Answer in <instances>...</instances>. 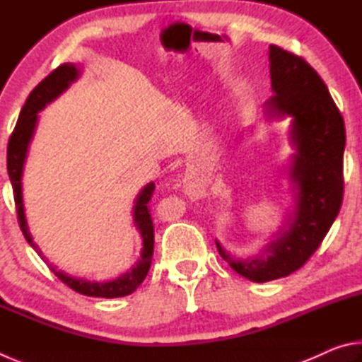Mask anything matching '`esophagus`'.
Wrapping results in <instances>:
<instances>
[{"mask_svg": "<svg viewBox=\"0 0 362 362\" xmlns=\"http://www.w3.org/2000/svg\"><path fill=\"white\" fill-rule=\"evenodd\" d=\"M183 187H185V189H187V193L188 194H196V193H199V180L196 179L194 175H192V174H188L187 177H185V180H183Z\"/></svg>", "mask_w": 362, "mask_h": 362, "instance_id": "34e87169", "label": "esophagus"}]
</instances>
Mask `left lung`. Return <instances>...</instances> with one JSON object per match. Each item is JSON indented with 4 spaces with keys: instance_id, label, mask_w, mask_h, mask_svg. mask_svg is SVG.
<instances>
[{
    "instance_id": "1",
    "label": "left lung",
    "mask_w": 362,
    "mask_h": 362,
    "mask_svg": "<svg viewBox=\"0 0 362 362\" xmlns=\"http://www.w3.org/2000/svg\"><path fill=\"white\" fill-rule=\"evenodd\" d=\"M269 76L274 95L268 100V113L292 116L296 217L289 230H281L278 240L255 259L236 260L216 241L220 257L254 283L289 276L308 262L339 216L345 183V122L321 76L303 57L274 45L269 46Z\"/></svg>"
}]
</instances>
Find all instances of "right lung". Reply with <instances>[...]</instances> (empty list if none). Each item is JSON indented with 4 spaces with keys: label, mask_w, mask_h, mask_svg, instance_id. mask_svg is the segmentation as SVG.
Listing matches in <instances>:
<instances>
[{
    "label": "right lung",
    "mask_w": 362,
    "mask_h": 362,
    "mask_svg": "<svg viewBox=\"0 0 362 362\" xmlns=\"http://www.w3.org/2000/svg\"><path fill=\"white\" fill-rule=\"evenodd\" d=\"M78 76V70L75 65L71 64H62L57 66L56 70L49 73V75L42 79V81L36 86V88L30 93L25 105L22 107L19 119L12 131L8 144V174L12 183V192H14V201H16V209H17V218H19V226L28 241L30 246H33L36 254H38L42 260L41 250L33 243L30 231L27 228L25 216H23V204H22V169L23 163H25L28 144L32 140L36 119H38V112L41 108H45L46 103L56 99V97L69 88L71 81H75ZM153 192H155V183H148L142 193L139 194L136 207H134V220H136L137 228L140 230L144 240V249H142V259L134 267L129 273L122 274L121 278L110 281V283H90V281L76 279L71 278L69 274L59 272L56 267L49 265L51 272L78 293L88 297H103V298H116V297H124L129 296L137 287L142 284L146 273H148L151 265V257H153V244H155V230H153V220L148 211V204L151 201Z\"/></svg>",
    "instance_id": "1"
}]
</instances>
